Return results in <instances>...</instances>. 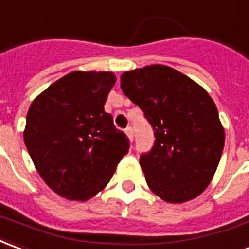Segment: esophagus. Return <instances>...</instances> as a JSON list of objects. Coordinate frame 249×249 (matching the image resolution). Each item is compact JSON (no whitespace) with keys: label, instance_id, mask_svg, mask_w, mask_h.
I'll return each mask as SVG.
<instances>
[{"label":"esophagus","instance_id":"obj_1","mask_svg":"<svg viewBox=\"0 0 249 249\" xmlns=\"http://www.w3.org/2000/svg\"><path fill=\"white\" fill-rule=\"evenodd\" d=\"M126 134H127L128 139H130V141L133 142V139H134V130H133V127H127V128H126Z\"/></svg>","mask_w":249,"mask_h":249}]
</instances>
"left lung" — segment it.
<instances>
[{
  "instance_id": "8db88e82",
  "label": "left lung",
  "mask_w": 249,
  "mask_h": 249,
  "mask_svg": "<svg viewBox=\"0 0 249 249\" xmlns=\"http://www.w3.org/2000/svg\"><path fill=\"white\" fill-rule=\"evenodd\" d=\"M121 88L156 131L154 147L139 160L151 192L172 204L200 196L212 181L225 142L209 93L161 64L123 72Z\"/></svg>"
}]
</instances>
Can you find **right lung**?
I'll return each instance as SVG.
<instances>
[{
    "instance_id": "right-lung-1",
    "label": "right lung",
    "mask_w": 249,
    "mask_h": 249,
    "mask_svg": "<svg viewBox=\"0 0 249 249\" xmlns=\"http://www.w3.org/2000/svg\"><path fill=\"white\" fill-rule=\"evenodd\" d=\"M115 82L112 72L73 71L51 84L28 110V153L44 182L67 200L98 195L128 153L126 134L105 111Z\"/></svg>"
}]
</instances>
